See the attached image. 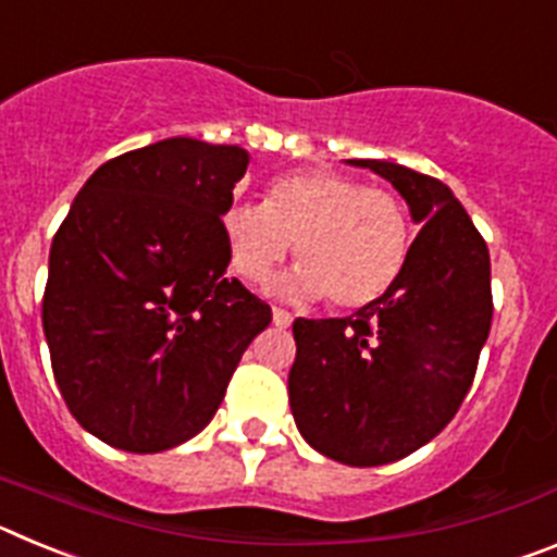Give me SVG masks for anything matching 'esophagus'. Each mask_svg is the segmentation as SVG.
Here are the masks:
<instances>
[{
	"mask_svg": "<svg viewBox=\"0 0 557 557\" xmlns=\"http://www.w3.org/2000/svg\"><path fill=\"white\" fill-rule=\"evenodd\" d=\"M289 323H293V314H289L287 309H282V307H273V326L287 329Z\"/></svg>",
	"mask_w": 557,
	"mask_h": 557,
	"instance_id": "1",
	"label": "esophagus"
}]
</instances>
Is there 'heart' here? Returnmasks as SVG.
Segmentation results:
<instances>
[{"mask_svg":"<svg viewBox=\"0 0 557 557\" xmlns=\"http://www.w3.org/2000/svg\"><path fill=\"white\" fill-rule=\"evenodd\" d=\"M223 234L236 275L264 287L295 245L298 268L282 289L362 309L385 298L410 259L412 225L405 203L385 189L334 170L275 178L264 203L236 200L223 211Z\"/></svg>","mask_w":557,"mask_h":557,"instance_id":"b5f03b06","label":"heart"}]
</instances>
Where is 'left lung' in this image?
Masks as SVG:
<instances>
[{
  "label": "left lung",
  "instance_id": "1",
  "mask_svg": "<svg viewBox=\"0 0 557 557\" xmlns=\"http://www.w3.org/2000/svg\"><path fill=\"white\" fill-rule=\"evenodd\" d=\"M391 181L416 223L396 287L348 318L293 323L289 407L304 441L346 466H385L460 410L491 332L488 245L444 181L351 159Z\"/></svg>",
  "mask_w": 557,
  "mask_h": 557
}]
</instances>
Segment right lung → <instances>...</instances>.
<instances>
[{
	"mask_svg": "<svg viewBox=\"0 0 557 557\" xmlns=\"http://www.w3.org/2000/svg\"><path fill=\"white\" fill-rule=\"evenodd\" d=\"M236 145L175 136L106 161L49 248L44 334L69 412L102 444L152 455L209 424L270 307L236 278L223 211Z\"/></svg>",
	"mask_w": 557,
	"mask_h": 557,
	"instance_id": "add662e5",
	"label": "right lung"
}]
</instances>
